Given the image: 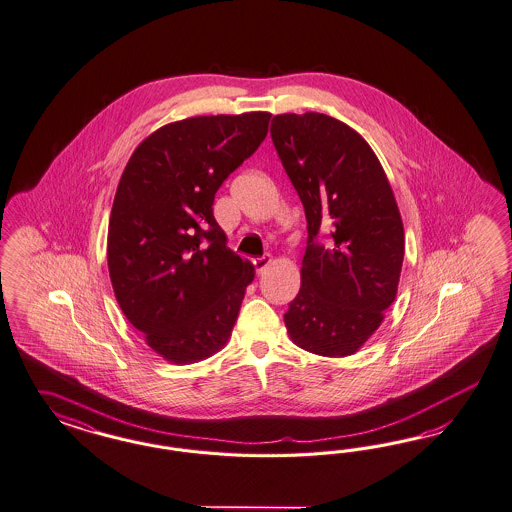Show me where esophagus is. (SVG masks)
Instances as JSON below:
<instances>
[{
    "label": "esophagus",
    "instance_id": "1",
    "mask_svg": "<svg viewBox=\"0 0 512 512\" xmlns=\"http://www.w3.org/2000/svg\"><path fill=\"white\" fill-rule=\"evenodd\" d=\"M270 263H272V257H270V255H263V257L253 259V266H255L257 274H263L264 270H266V266Z\"/></svg>",
    "mask_w": 512,
    "mask_h": 512
}]
</instances>
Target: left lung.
Listing matches in <instances>:
<instances>
[{"instance_id": "8db88e82", "label": "left lung", "mask_w": 512, "mask_h": 512, "mask_svg": "<svg viewBox=\"0 0 512 512\" xmlns=\"http://www.w3.org/2000/svg\"><path fill=\"white\" fill-rule=\"evenodd\" d=\"M270 135L308 221L287 332L313 355H355L383 323L402 274L405 236L387 174L370 144L332 116L278 114ZM319 230L331 233L326 245L314 242Z\"/></svg>"}]
</instances>
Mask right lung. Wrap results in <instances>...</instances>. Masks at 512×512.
<instances>
[{"label":"right lung","mask_w":512,"mask_h":512,"mask_svg":"<svg viewBox=\"0 0 512 512\" xmlns=\"http://www.w3.org/2000/svg\"><path fill=\"white\" fill-rule=\"evenodd\" d=\"M270 112L195 116L163 125L125 165L107 261L127 321L172 364L212 357L231 338L255 268L227 248L214 197L253 154Z\"/></svg>","instance_id":"add662e5"}]
</instances>
